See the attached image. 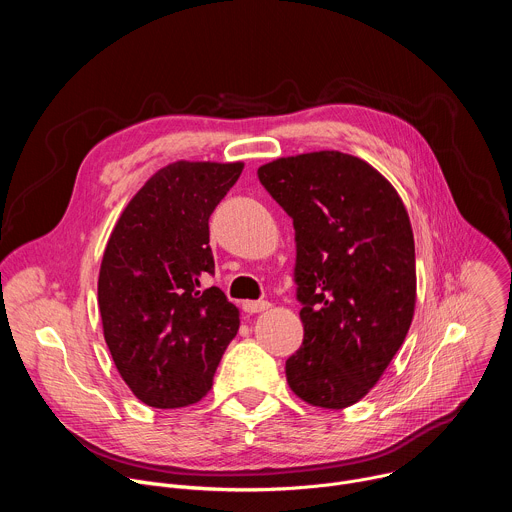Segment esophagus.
<instances>
[{"mask_svg": "<svg viewBox=\"0 0 512 512\" xmlns=\"http://www.w3.org/2000/svg\"><path fill=\"white\" fill-rule=\"evenodd\" d=\"M271 304L269 302H265V300H259V302H253V300H247V302H243V310L247 312V314H257V312H263V310H267Z\"/></svg>", "mask_w": 512, "mask_h": 512, "instance_id": "obj_1", "label": "esophagus"}]
</instances>
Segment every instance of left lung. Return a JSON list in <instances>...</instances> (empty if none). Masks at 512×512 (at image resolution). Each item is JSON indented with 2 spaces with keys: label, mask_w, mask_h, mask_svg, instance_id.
I'll use <instances>...</instances> for the list:
<instances>
[{
  "label": "left lung",
  "mask_w": 512,
  "mask_h": 512,
  "mask_svg": "<svg viewBox=\"0 0 512 512\" xmlns=\"http://www.w3.org/2000/svg\"><path fill=\"white\" fill-rule=\"evenodd\" d=\"M259 182L296 229L304 342L285 360L289 389L344 409L367 395L401 348L415 310V243L397 190L340 152L279 158Z\"/></svg>",
  "instance_id": "1"
}]
</instances>
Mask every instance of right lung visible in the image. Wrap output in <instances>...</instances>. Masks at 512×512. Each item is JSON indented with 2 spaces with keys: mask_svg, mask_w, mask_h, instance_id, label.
<instances>
[{
  "mask_svg": "<svg viewBox=\"0 0 512 512\" xmlns=\"http://www.w3.org/2000/svg\"><path fill=\"white\" fill-rule=\"evenodd\" d=\"M241 172V162L162 168L125 206L105 247V342L121 379L150 407L200 401L239 330V310L200 279L214 273L208 218Z\"/></svg>",
  "mask_w": 512,
  "mask_h": 512,
  "instance_id": "add662e5",
  "label": "right lung"
}]
</instances>
